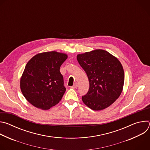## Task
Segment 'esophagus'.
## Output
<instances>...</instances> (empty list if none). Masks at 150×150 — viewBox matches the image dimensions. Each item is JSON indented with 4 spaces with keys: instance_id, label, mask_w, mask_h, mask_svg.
<instances>
[{
    "instance_id": "esophagus-1",
    "label": "esophagus",
    "mask_w": 150,
    "mask_h": 150,
    "mask_svg": "<svg viewBox=\"0 0 150 150\" xmlns=\"http://www.w3.org/2000/svg\"><path fill=\"white\" fill-rule=\"evenodd\" d=\"M78 87V83H75L74 84V85L72 87H71V88H72V89H75V88H76Z\"/></svg>"
}]
</instances>
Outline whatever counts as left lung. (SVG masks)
I'll return each mask as SVG.
<instances>
[{
	"label": "left lung",
	"instance_id": "8db88e82",
	"mask_svg": "<svg viewBox=\"0 0 150 150\" xmlns=\"http://www.w3.org/2000/svg\"><path fill=\"white\" fill-rule=\"evenodd\" d=\"M77 60L86 72L90 88L82 97L83 103L93 110H101L112 104L122 93L125 75L120 61L101 49L77 55Z\"/></svg>",
	"mask_w": 150,
	"mask_h": 150
}]
</instances>
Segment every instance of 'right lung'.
I'll return each mask as SVG.
<instances>
[{
	"label": "right lung",
	"mask_w": 150,
	"mask_h": 150,
	"mask_svg": "<svg viewBox=\"0 0 150 150\" xmlns=\"http://www.w3.org/2000/svg\"><path fill=\"white\" fill-rule=\"evenodd\" d=\"M68 58L55 51L38 53L27 63L20 80L21 92L33 105L48 110L61 100L66 88L60 72Z\"/></svg>",
	"instance_id": "add662e5"
}]
</instances>
